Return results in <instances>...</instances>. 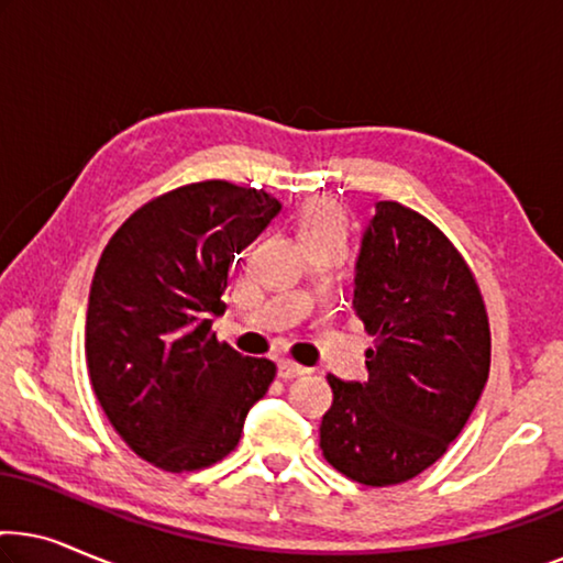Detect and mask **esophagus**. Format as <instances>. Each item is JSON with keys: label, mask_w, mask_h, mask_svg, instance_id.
<instances>
[{"label": "esophagus", "mask_w": 563, "mask_h": 563, "mask_svg": "<svg viewBox=\"0 0 563 563\" xmlns=\"http://www.w3.org/2000/svg\"><path fill=\"white\" fill-rule=\"evenodd\" d=\"M307 372L305 366L295 364V361H279V366H276V374H279V379H295V376H302Z\"/></svg>", "instance_id": "obj_1"}]
</instances>
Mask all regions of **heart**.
<instances>
[{"label":"heart","instance_id":"obj_1","mask_svg":"<svg viewBox=\"0 0 563 563\" xmlns=\"http://www.w3.org/2000/svg\"><path fill=\"white\" fill-rule=\"evenodd\" d=\"M345 230L343 212L338 210L333 202L328 199H318V202H310L299 214L297 220V233L305 241H310L314 235H328V233H341Z\"/></svg>","mask_w":563,"mask_h":563}]
</instances>
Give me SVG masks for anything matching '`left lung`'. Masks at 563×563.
Here are the masks:
<instances>
[{
    "label": "left lung",
    "instance_id": "8db88e82",
    "mask_svg": "<svg viewBox=\"0 0 563 563\" xmlns=\"http://www.w3.org/2000/svg\"><path fill=\"white\" fill-rule=\"evenodd\" d=\"M374 338L364 382L328 374L320 449L368 487L412 479L464 430L489 376V322L466 261L422 214L376 202L353 268Z\"/></svg>",
    "mask_w": 563,
    "mask_h": 563
}]
</instances>
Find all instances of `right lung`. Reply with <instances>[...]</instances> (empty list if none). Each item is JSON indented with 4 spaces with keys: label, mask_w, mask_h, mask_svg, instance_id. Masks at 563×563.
<instances>
[{
    "label": "right lung",
    "mask_w": 563,
    "mask_h": 563,
    "mask_svg": "<svg viewBox=\"0 0 563 563\" xmlns=\"http://www.w3.org/2000/svg\"><path fill=\"white\" fill-rule=\"evenodd\" d=\"M279 212L266 191L189 184L130 214L99 258L84 330L91 387L122 441L164 472L225 459L274 382L272 361L210 328L235 253Z\"/></svg>",
    "instance_id": "right-lung-1"
}]
</instances>
